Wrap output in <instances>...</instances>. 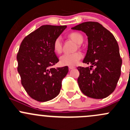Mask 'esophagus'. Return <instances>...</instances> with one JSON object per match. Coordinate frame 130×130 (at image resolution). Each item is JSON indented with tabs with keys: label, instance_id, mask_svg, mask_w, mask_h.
<instances>
[{
	"label": "esophagus",
	"instance_id": "1",
	"mask_svg": "<svg viewBox=\"0 0 130 130\" xmlns=\"http://www.w3.org/2000/svg\"><path fill=\"white\" fill-rule=\"evenodd\" d=\"M75 68V67H73V66H69V69H73Z\"/></svg>",
	"mask_w": 130,
	"mask_h": 130
}]
</instances>
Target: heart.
Segmentation results:
<instances>
[{
  "instance_id": "b5f03b06",
  "label": "heart",
  "mask_w": 130,
  "mask_h": 130,
  "mask_svg": "<svg viewBox=\"0 0 130 130\" xmlns=\"http://www.w3.org/2000/svg\"><path fill=\"white\" fill-rule=\"evenodd\" d=\"M68 37L77 44H81L83 41V36L78 32H71L68 35ZM53 48L56 54H60L62 51V42L59 38H56L54 42ZM82 57V55L80 52L64 54L60 57L59 62L62 66H73L78 63Z\"/></svg>"
}]
</instances>
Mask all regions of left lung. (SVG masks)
Masks as SVG:
<instances>
[{
	"label": "left lung",
	"instance_id": "1",
	"mask_svg": "<svg viewBox=\"0 0 130 130\" xmlns=\"http://www.w3.org/2000/svg\"><path fill=\"white\" fill-rule=\"evenodd\" d=\"M72 29L82 31L88 37V50L83 62L91 66L78 67L81 91L97 99L108 97L115 90L121 75L122 59L116 40L97 22H85Z\"/></svg>",
	"mask_w": 130,
	"mask_h": 130
}]
</instances>
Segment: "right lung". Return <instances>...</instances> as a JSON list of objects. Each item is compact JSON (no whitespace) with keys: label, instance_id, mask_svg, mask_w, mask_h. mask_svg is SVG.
<instances>
[{"label":"right lung","instance_id":"1","mask_svg":"<svg viewBox=\"0 0 130 130\" xmlns=\"http://www.w3.org/2000/svg\"><path fill=\"white\" fill-rule=\"evenodd\" d=\"M66 26L43 25L22 41L17 54L18 71L29 97L38 102L53 99L59 93L68 67L51 68L59 62L54 42Z\"/></svg>","mask_w":130,"mask_h":130}]
</instances>
